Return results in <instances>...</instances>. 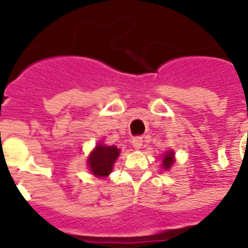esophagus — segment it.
Wrapping results in <instances>:
<instances>
[{
	"label": "esophagus",
	"instance_id": "34e87169",
	"mask_svg": "<svg viewBox=\"0 0 248 248\" xmlns=\"http://www.w3.org/2000/svg\"><path fill=\"white\" fill-rule=\"evenodd\" d=\"M131 144L135 149H140L143 145V137H134L131 139Z\"/></svg>",
	"mask_w": 248,
	"mask_h": 248
}]
</instances>
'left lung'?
<instances>
[{
    "label": "left lung",
    "mask_w": 248,
    "mask_h": 248,
    "mask_svg": "<svg viewBox=\"0 0 248 248\" xmlns=\"http://www.w3.org/2000/svg\"><path fill=\"white\" fill-rule=\"evenodd\" d=\"M172 164H174V153H172V151H168V153L164 155L163 168L164 169H170V168H171Z\"/></svg>",
    "instance_id": "8db88e82"
}]
</instances>
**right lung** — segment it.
Returning <instances> with one entry per match:
<instances>
[{"instance_id":"1","label":"right lung","mask_w":248,"mask_h":248,"mask_svg":"<svg viewBox=\"0 0 248 248\" xmlns=\"http://www.w3.org/2000/svg\"><path fill=\"white\" fill-rule=\"evenodd\" d=\"M120 150L117 146H105L99 144L97 148L92 151L88 159V165L91 171L95 176H108L111 172L113 164L115 163L117 157L119 156Z\"/></svg>"}]
</instances>
